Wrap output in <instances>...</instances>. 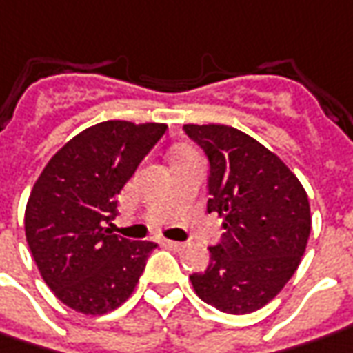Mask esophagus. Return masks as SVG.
I'll use <instances>...</instances> for the list:
<instances>
[{"instance_id": "obj_1", "label": "esophagus", "mask_w": 353, "mask_h": 353, "mask_svg": "<svg viewBox=\"0 0 353 353\" xmlns=\"http://www.w3.org/2000/svg\"><path fill=\"white\" fill-rule=\"evenodd\" d=\"M162 245L168 247V249H172V251H179V249H181V243H179V241H172V239H164Z\"/></svg>"}]
</instances>
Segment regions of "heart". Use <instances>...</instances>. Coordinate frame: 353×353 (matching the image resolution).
Returning a JSON list of instances; mask_svg holds the SVG:
<instances>
[{
  "mask_svg": "<svg viewBox=\"0 0 353 353\" xmlns=\"http://www.w3.org/2000/svg\"><path fill=\"white\" fill-rule=\"evenodd\" d=\"M193 152V148H189V146H177L176 150H174V154H172V160H177V158H183L187 154H191Z\"/></svg>",
  "mask_w": 353,
  "mask_h": 353,
  "instance_id": "1",
  "label": "heart"
}]
</instances>
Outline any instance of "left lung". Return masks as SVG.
<instances>
[{
	"mask_svg": "<svg viewBox=\"0 0 353 353\" xmlns=\"http://www.w3.org/2000/svg\"><path fill=\"white\" fill-rule=\"evenodd\" d=\"M183 129L210 162L208 212L224 218V237L208 247L207 270L189 280L218 311L253 313L280 294L301 263L311 234L307 193L272 150L236 127Z\"/></svg>",
	"mask_w": 353,
	"mask_h": 353,
	"instance_id": "left-lung-1",
	"label": "left lung"
}]
</instances>
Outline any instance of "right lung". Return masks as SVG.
Wrapping results in <instances>:
<instances>
[{
    "mask_svg": "<svg viewBox=\"0 0 353 353\" xmlns=\"http://www.w3.org/2000/svg\"><path fill=\"white\" fill-rule=\"evenodd\" d=\"M166 123L110 119L57 150L25 208L26 243L54 296L83 315H104L135 292L152 241L112 234L116 196Z\"/></svg>",
    "mask_w": 353,
    "mask_h": 353,
    "instance_id": "obj_1",
    "label": "right lung"
}]
</instances>
